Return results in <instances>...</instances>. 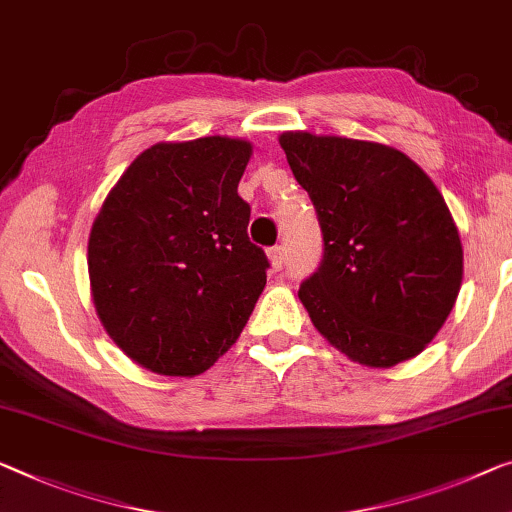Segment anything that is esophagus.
Listing matches in <instances>:
<instances>
[{
	"mask_svg": "<svg viewBox=\"0 0 512 512\" xmlns=\"http://www.w3.org/2000/svg\"><path fill=\"white\" fill-rule=\"evenodd\" d=\"M267 256H270V263H272L274 270H281V267L286 265V247H283V245L272 247L270 251H267Z\"/></svg>",
	"mask_w": 512,
	"mask_h": 512,
	"instance_id": "obj_1",
	"label": "esophagus"
}]
</instances>
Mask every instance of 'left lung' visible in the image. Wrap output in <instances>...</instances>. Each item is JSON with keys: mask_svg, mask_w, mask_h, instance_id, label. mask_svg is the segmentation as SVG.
Listing matches in <instances>:
<instances>
[{"mask_svg": "<svg viewBox=\"0 0 512 512\" xmlns=\"http://www.w3.org/2000/svg\"><path fill=\"white\" fill-rule=\"evenodd\" d=\"M279 144L316 208L322 261L300 300L352 361L389 368L426 348L462 283V245L435 183L373 141L283 132Z\"/></svg>", "mask_w": 512, "mask_h": 512, "instance_id": "1", "label": "left lung"}]
</instances>
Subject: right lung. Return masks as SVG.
<instances>
[{
	"label": "right lung",
	"mask_w": 512,
	"mask_h": 512,
	"mask_svg": "<svg viewBox=\"0 0 512 512\" xmlns=\"http://www.w3.org/2000/svg\"><path fill=\"white\" fill-rule=\"evenodd\" d=\"M251 144H155L125 169L89 238L93 304L148 371L199 375L238 341L267 281L238 183Z\"/></svg>",
	"instance_id": "right-lung-1"
}]
</instances>
